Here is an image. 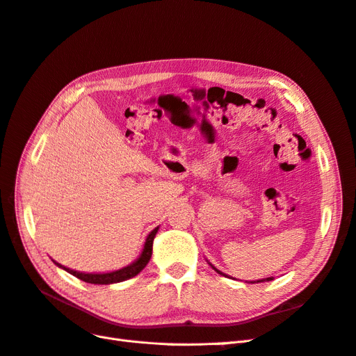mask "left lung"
Returning <instances> with one entry per match:
<instances>
[{"label": "left lung", "mask_w": 356, "mask_h": 356, "mask_svg": "<svg viewBox=\"0 0 356 356\" xmlns=\"http://www.w3.org/2000/svg\"><path fill=\"white\" fill-rule=\"evenodd\" d=\"M213 268H215V267H213ZM215 270H217V268H215ZM217 273H220V275H222V276H227V275H224V273H221L220 270H217ZM270 279H272V277H267V279H266V281H270ZM257 282H260V281H257ZM261 282H263V281H261Z\"/></svg>", "instance_id": "left-lung-1"}]
</instances>
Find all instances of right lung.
I'll return each instance as SVG.
<instances>
[{
  "label": "right lung",
  "instance_id": "1",
  "mask_svg": "<svg viewBox=\"0 0 356 356\" xmlns=\"http://www.w3.org/2000/svg\"><path fill=\"white\" fill-rule=\"evenodd\" d=\"M157 230H159V227L154 229L152 233L148 234L141 257H139L138 260L135 263H132L131 266L120 268V270H117V272H111V273H80V272L71 270V268L63 267L60 264H58V266L62 267V268H65L68 273L74 275L75 277H79V279H81V281L88 282V284L108 285V284H115V282H123V281H126V279H131V277L136 276L149 261V258H152V254H153V241H154V236H156Z\"/></svg>",
  "mask_w": 356,
  "mask_h": 356
}]
</instances>
